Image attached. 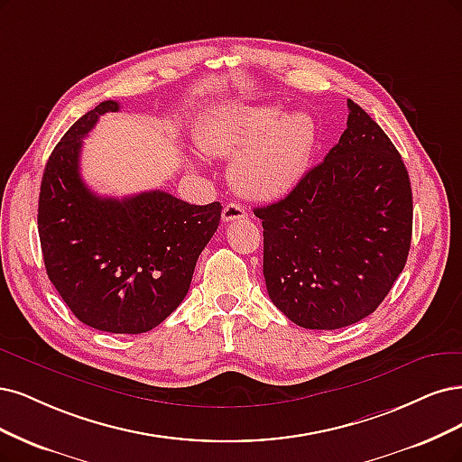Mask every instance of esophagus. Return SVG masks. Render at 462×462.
<instances>
[{
    "label": "esophagus",
    "instance_id": "34e87169",
    "mask_svg": "<svg viewBox=\"0 0 462 462\" xmlns=\"http://www.w3.org/2000/svg\"><path fill=\"white\" fill-rule=\"evenodd\" d=\"M248 214L245 210V206L236 204V202H229L226 208H224V214H221V219L224 221H236V219H245Z\"/></svg>",
    "mask_w": 462,
    "mask_h": 462
}]
</instances>
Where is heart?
<instances>
[{"instance_id": "obj_1", "label": "heart", "mask_w": 462, "mask_h": 462, "mask_svg": "<svg viewBox=\"0 0 462 462\" xmlns=\"http://www.w3.org/2000/svg\"><path fill=\"white\" fill-rule=\"evenodd\" d=\"M197 147L229 158V180L254 200H275L304 178L315 145V124L304 113L282 115L277 106H224L195 132Z\"/></svg>"}]
</instances>
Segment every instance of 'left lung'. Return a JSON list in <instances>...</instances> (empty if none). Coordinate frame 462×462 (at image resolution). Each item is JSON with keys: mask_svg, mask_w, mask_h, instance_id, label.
I'll return each instance as SVG.
<instances>
[{"mask_svg": "<svg viewBox=\"0 0 462 462\" xmlns=\"http://www.w3.org/2000/svg\"><path fill=\"white\" fill-rule=\"evenodd\" d=\"M347 128L263 227L267 294L292 323L334 330L371 315L403 272L412 233L407 168L383 128L347 99Z\"/></svg>", "mask_w": 462, "mask_h": 462, "instance_id": "8db88e82", "label": "left lung"}]
</instances>
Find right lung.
<instances>
[{
    "instance_id": "obj_1",
    "label": "right lung",
    "mask_w": 462,
    "mask_h": 462,
    "mask_svg": "<svg viewBox=\"0 0 462 462\" xmlns=\"http://www.w3.org/2000/svg\"><path fill=\"white\" fill-rule=\"evenodd\" d=\"M103 101L62 135L45 164L38 233L45 272L79 321L105 332L141 334L161 325L189 292L195 265L217 231L221 204H189L166 190L99 197L79 173L82 139Z\"/></svg>"
}]
</instances>
